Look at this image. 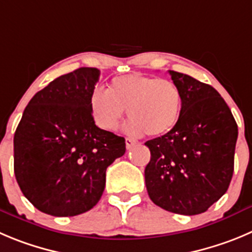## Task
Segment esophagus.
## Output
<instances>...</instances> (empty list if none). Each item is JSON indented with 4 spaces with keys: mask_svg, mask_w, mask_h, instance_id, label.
Returning a JSON list of instances; mask_svg holds the SVG:
<instances>
[{
    "mask_svg": "<svg viewBox=\"0 0 252 252\" xmlns=\"http://www.w3.org/2000/svg\"><path fill=\"white\" fill-rule=\"evenodd\" d=\"M135 144H137V142H135V140L130 139V138H126V149H131V148H133Z\"/></svg>",
    "mask_w": 252,
    "mask_h": 252,
    "instance_id": "34e87169",
    "label": "esophagus"
}]
</instances>
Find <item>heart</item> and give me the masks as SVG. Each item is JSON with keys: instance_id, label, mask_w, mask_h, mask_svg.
<instances>
[{"instance_id": "heart-1", "label": "heart", "mask_w": 252, "mask_h": 252, "mask_svg": "<svg viewBox=\"0 0 252 252\" xmlns=\"http://www.w3.org/2000/svg\"><path fill=\"white\" fill-rule=\"evenodd\" d=\"M182 104V93L174 82L142 74L115 77L108 91L98 88L91 97L92 115L99 128L118 129L126 109L129 133L152 137L166 134L175 126Z\"/></svg>"}]
</instances>
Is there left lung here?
Returning <instances> with one entry per match:
<instances>
[{
    "instance_id": "left-lung-1",
    "label": "left lung",
    "mask_w": 252,
    "mask_h": 252,
    "mask_svg": "<svg viewBox=\"0 0 252 252\" xmlns=\"http://www.w3.org/2000/svg\"><path fill=\"white\" fill-rule=\"evenodd\" d=\"M183 98L175 126L145 143L150 161L145 185L155 205L196 215L226 192L234 173L237 124L215 88L169 70Z\"/></svg>"
}]
</instances>
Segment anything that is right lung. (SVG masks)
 <instances>
[{"mask_svg":"<svg viewBox=\"0 0 252 252\" xmlns=\"http://www.w3.org/2000/svg\"><path fill=\"white\" fill-rule=\"evenodd\" d=\"M99 74L82 67L52 81L30 100L16 129V180L42 213L91 210L104 191L107 168L126 153L123 137L94 123L91 97Z\"/></svg>","mask_w":252,"mask_h":252,"instance_id":"right-lung-1","label":"right lung"}]
</instances>
